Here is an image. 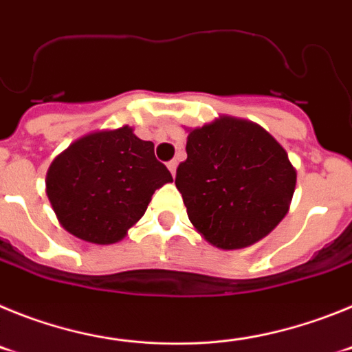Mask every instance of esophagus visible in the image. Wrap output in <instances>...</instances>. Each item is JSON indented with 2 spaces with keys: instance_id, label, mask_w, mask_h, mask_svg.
<instances>
[{
  "instance_id": "obj_1",
  "label": "esophagus",
  "mask_w": 352,
  "mask_h": 352,
  "mask_svg": "<svg viewBox=\"0 0 352 352\" xmlns=\"http://www.w3.org/2000/svg\"><path fill=\"white\" fill-rule=\"evenodd\" d=\"M167 167H169V170H170V174H176V167H178V162L176 160H170V162H167Z\"/></svg>"
}]
</instances>
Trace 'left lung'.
I'll return each instance as SVG.
<instances>
[{
	"label": "left lung",
	"mask_w": 352,
	"mask_h": 352,
	"mask_svg": "<svg viewBox=\"0 0 352 352\" xmlns=\"http://www.w3.org/2000/svg\"><path fill=\"white\" fill-rule=\"evenodd\" d=\"M296 170L285 149L263 126L223 116L194 129L176 188L188 219L214 247L256 243L289 210Z\"/></svg>",
	"instance_id": "left-lung-1"
}]
</instances>
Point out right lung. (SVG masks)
<instances>
[{
    "instance_id": "add662e5",
    "label": "right lung",
    "mask_w": 352,
    "mask_h": 352,
    "mask_svg": "<svg viewBox=\"0 0 352 352\" xmlns=\"http://www.w3.org/2000/svg\"><path fill=\"white\" fill-rule=\"evenodd\" d=\"M151 141L130 126L95 132L68 146L47 173V197L61 226L89 243L120 241L151 195L173 182Z\"/></svg>"
}]
</instances>
